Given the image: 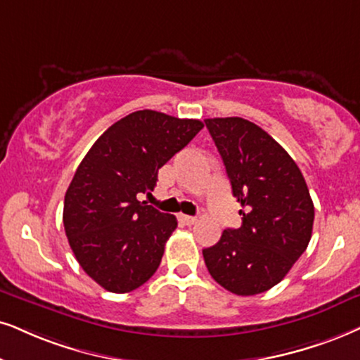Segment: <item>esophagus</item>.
Segmentation results:
<instances>
[{"mask_svg": "<svg viewBox=\"0 0 360 360\" xmlns=\"http://www.w3.org/2000/svg\"><path fill=\"white\" fill-rule=\"evenodd\" d=\"M179 219L183 221L186 226H191V224H194V222L198 221V219H195L194 216H188V214H179Z\"/></svg>", "mask_w": 360, "mask_h": 360, "instance_id": "esophagus-1", "label": "esophagus"}]
</instances>
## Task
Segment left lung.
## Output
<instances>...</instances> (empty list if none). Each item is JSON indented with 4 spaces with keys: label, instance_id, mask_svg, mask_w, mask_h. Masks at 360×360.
<instances>
[{
    "label": "left lung",
    "instance_id": "8db88e82",
    "mask_svg": "<svg viewBox=\"0 0 360 360\" xmlns=\"http://www.w3.org/2000/svg\"><path fill=\"white\" fill-rule=\"evenodd\" d=\"M244 211L239 229H226L202 251L209 274L229 292L261 294L284 279L307 249L314 204L288 151L243 117L206 120Z\"/></svg>",
    "mask_w": 360,
    "mask_h": 360
}]
</instances>
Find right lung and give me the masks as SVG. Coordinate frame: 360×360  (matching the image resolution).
<instances>
[{"mask_svg":"<svg viewBox=\"0 0 360 360\" xmlns=\"http://www.w3.org/2000/svg\"><path fill=\"white\" fill-rule=\"evenodd\" d=\"M202 127L151 109L131 112L99 136L76 169L65 231L83 271L109 292L138 289L161 264L177 221L136 195L154 189L158 171Z\"/></svg>","mask_w":360,"mask_h":360,"instance_id":"1","label":"right lung"}]
</instances>
